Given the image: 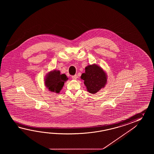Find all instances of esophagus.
Masks as SVG:
<instances>
[{
    "label": "esophagus",
    "mask_w": 154,
    "mask_h": 154,
    "mask_svg": "<svg viewBox=\"0 0 154 154\" xmlns=\"http://www.w3.org/2000/svg\"><path fill=\"white\" fill-rule=\"evenodd\" d=\"M72 79H74V80H76V79L78 78V76L76 75H72Z\"/></svg>",
    "instance_id": "esophagus-1"
}]
</instances>
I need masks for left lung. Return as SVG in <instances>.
<instances>
[{"label":"left lung","mask_w":154,"mask_h":154,"mask_svg":"<svg viewBox=\"0 0 154 154\" xmlns=\"http://www.w3.org/2000/svg\"><path fill=\"white\" fill-rule=\"evenodd\" d=\"M81 78L84 80V84L88 91L91 94L97 92L105 86L107 82L104 71L95 64L86 66L85 72L82 74Z\"/></svg>","instance_id":"obj_1"}]
</instances>
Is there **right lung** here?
Wrapping results in <instances>:
<instances>
[{
	"label": "right lung",
	"instance_id": "add662e5",
	"mask_svg": "<svg viewBox=\"0 0 154 154\" xmlns=\"http://www.w3.org/2000/svg\"><path fill=\"white\" fill-rule=\"evenodd\" d=\"M68 78L66 74H60L59 71L49 72L45 79V84L51 91L59 93Z\"/></svg>",
	"mask_w": 154,
	"mask_h": 154
}]
</instances>
